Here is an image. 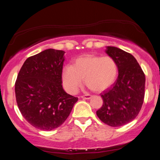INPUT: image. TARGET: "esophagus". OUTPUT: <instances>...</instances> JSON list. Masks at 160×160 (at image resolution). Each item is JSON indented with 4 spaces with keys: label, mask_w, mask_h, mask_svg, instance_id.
<instances>
[{
    "label": "esophagus",
    "mask_w": 160,
    "mask_h": 160,
    "mask_svg": "<svg viewBox=\"0 0 160 160\" xmlns=\"http://www.w3.org/2000/svg\"><path fill=\"white\" fill-rule=\"evenodd\" d=\"M82 98L83 99H90L92 98V95H82L81 96Z\"/></svg>",
    "instance_id": "1"
}]
</instances>
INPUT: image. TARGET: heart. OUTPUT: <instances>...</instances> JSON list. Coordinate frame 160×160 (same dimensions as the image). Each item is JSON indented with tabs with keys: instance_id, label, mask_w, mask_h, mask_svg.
<instances>
[{
	"instance_id": "b5f03b06",
	"label": "heart",
	"mask_w": 160,
	"mask_h": 160,
	"mask_svg": "<svg viewBox=\"0 0 160 160\" xmlns=\"http://www.w3.org/2000/svg\"><path fill=\"white\" fill-rule=\"evenodd\" d=\"M118 74L115 60L111 56L85 55L67 65L62 71V82L69 92L76 93L85 80L86 85L94 92H102L114 83Z\"/></svg>"
}]
</instances>
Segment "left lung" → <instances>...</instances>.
<instances>
[{"label":"left lung","instance_id":"left-lung-1","mask_svg":"<svg viewBox=\"0 0 160 160\" xmlns=\"http://www.w3.org/2000/svg\"><path fill=\"white\" fill-rule=\"evenodd\" d=\"M105 52L115 60L118 78L101 94L103 104L96 114L104 123L119 127L132 121L140 112L144 98L145 76L130 53L115 47H106Z\"/></svg>","mask_w":160,"mask_h":160}]
</instances>
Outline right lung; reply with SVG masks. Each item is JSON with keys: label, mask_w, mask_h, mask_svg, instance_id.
Masks as SVG:
<instances>
[{"label": "right lung", "mask_w": 160, "mask_h": 160, "mask_svg": "<svg viewBox=\"0 0 160 160\" xmlns=\"http://www.w3.org/2000/svg\"><path fill=\"white\" fill-rule=\"evenodd\" d=\"M63 50L48 49L28 58L15 84L16 102L32 126L43 131L59 127L78 102L62 87Z\"/></svg>", "instance_id": "right-lung-1"}]
</instances>
